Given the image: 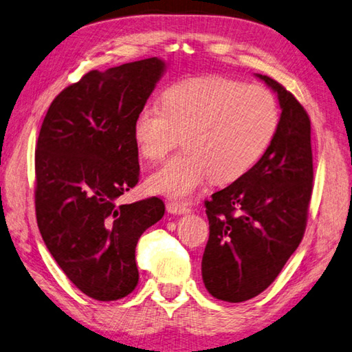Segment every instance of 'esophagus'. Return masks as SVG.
I'll list each match as a JSON object with an SVG mask.
<instances>
[{
	"instance_id": "34e87169",
	"label": "esophagus",
	"mask_w": 352,
	"mask_h": 352,
	"mask_svg": "<svg viewBox=\"0 0 352 352\" xmlns=\"http://www.w3.org/2000/svg\"><path fill=\"white\" fill-rule=\"evenodd\" d=\"M166 212L171 213V214H187L192 212V208H190L187 204H184V202H168L166 204Z\"/></svg>"
}]
</instances>
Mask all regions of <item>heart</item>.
Segmentation results:
<instances>
[{
  "label": "heart",
  "mask_w": 352,
  "mask_h": 352,
  "mask_svg": "<svg viewBox=\"0 0 352 352\" xmlns=\"http://www.w3.org/2000/svg\"><path fill=\"white\" fill-rule=\"evenodd\" d=\"M280 123L272 92L260 85L207 76L176 82L160 94V108L146 104L133 120V139L142 157L160 160L184 150L148 177L153 193L187 198L212 179L230 184L243 177L274 140Z\"/></svg>",
  "instance_id": "b5f03b06"
}]
</instances>
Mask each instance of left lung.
Wrapping results in <instances>:
<instances>
[{
    "mask_svg": "<svg viewBox=\"0 0 352 352\" xmlns=\"http://www.w3.org/2000/svg\"><path fill=\"white\" fill-rule=\"evenodd\" d=\"M256 77L278 96L274 140L254 168L206 201L210 236L202 280L214 298L230 303L272 285L303 239L312 195L309 116L285 86Z\"/></svg>",
    "mask_w": 352,
    "mask_h": 352,
    "instance_id": "left-lung-1",
    "label": "left lung"
}]
</instances>
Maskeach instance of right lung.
I'll list each match as a JSON object with an SVG mask.
<instances>
[{"mask_svg":"<svg viewBox=\"0 0 352 352\" xmlns=\"http://www.w3.org/2000/svg\"><path fill=\"white\" fill-rule=\"evenodd\" d=\"M165 71L157 57L89 71L49 107L35 148V213L47 250L88 297H126L135 245L164 217L162 199L117 204L139 182L133 120Z\"/></svg>","mask_w":352,"mask_h":352,"instance_id":"right-lung-1","label":"right lung"}]
</instances>
